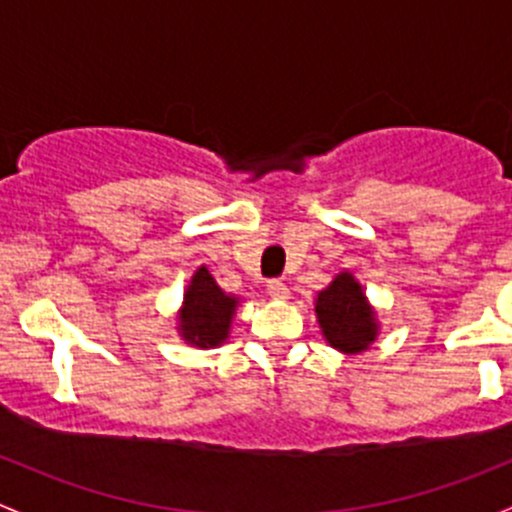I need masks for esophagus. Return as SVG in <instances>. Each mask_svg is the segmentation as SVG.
I'll list each match as a JSON object with an SVG mask.
<instances>
[{
	"label": "esophagus",
	"mask_w": 512,
	"mask_h": 512,
	"mask_svg": "<svg viewBox=\"0 0 512 512\" xmlns=\"http://www.w3.org/2000/svg\"><path fill=\"white\" fill-rule=\"evenodd\" d=\"M268 295L273 300H288L291 298V291H288V286L283 281H271L268 283Z\"/></svg>",
	"instance_id": "34e87169"
}]
</instances>
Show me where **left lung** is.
Returning a JSON list of instances; mask_svg holds the SVG:
<instances>
[{"label":"left lung","instance_id":"1","mask_svg":"<svg viewBox=\"0 0 512 512\" xmlns=\"http://www.w3.org/2000/svg\"><path fill=\"white\" fill-rule=\"evenodd\" d=\"M315 315L330 347L345 355L365 352L377 340V313L350 271L337 273L333 283L318 293Z\"/></svg>","mask_w":512,"mask_h":512}]
</instances>
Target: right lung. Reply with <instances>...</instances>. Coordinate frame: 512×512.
<instances>
[{
  "mask_svg": "<svg viewBox=\"0 0 512 512\" xmlns=\"http://www.w3.org/2000/svg\"><path fill=\"white\" fill-rule=\"evenodd\" d=\"M239 298L226 295L217 286L207 266H199L184 291V303L179 310L177 330L184 342L194 347H219L226 342L231 330V318L236 313Z\"/></svg>",
  "mask_w": 512,
  "mask_h": 512,
  "instance_id": "1",
  "label": "right lung"
}]
</instances>
